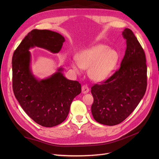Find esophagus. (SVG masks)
I'll use <instances>...</instances> for the list:
<instances>
[{
  "label": "esophagus",
  "instance_id": "obj_1",
  "mask_svg": "<svg viewBox=\"0 0 159 159\" xmlns=\"http://www.w3.org/2000/svg\"><path fill=\"white\" fill-rule=\"evenodd\" d=\"M89 91V88L88 87L87 85H83L82 86V93H88V91Z\"/></svg>",
  "mask_w": 159,
  "mask_h": 159
}]
</instances>
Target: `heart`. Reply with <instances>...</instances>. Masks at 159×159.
<instances>
[{"instance_id": "1", "label": "heart", "mask_w": 159, "mask_h": 159, "mask_svg": "<svg viewBox=\"0 0 159 159\" xmlns=\"http://www.w3.org/2000/svg\"><path fill=\"white\" fill-rule=\"evenodd\" d=\"M77 62H71L75 72L88 68V76L96 82H101L110 76L116 67L119 55L115 50L99 44L84 50L75 57Z\"/></svg>"}]
</instances>
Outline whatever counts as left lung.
Here are the masks:
<instances>
[{"label":"left lung","mask_w":159,"mask_h":159,"mask_svg":"<svg viewBox=\"0 0 159 159\" xmlns=\"http://www.w3.org/2000/svg\"><path fill=\"white\" fill-rule=\"evenodd\" d=\"M122 36L126 40V49L119 69L102 84L91 88L93 118L107 126H115L126 119L138 106L147 88L144 49L130 29H125Z\"/></svg>","instance_id":"left-lung-1"}]
</instances>
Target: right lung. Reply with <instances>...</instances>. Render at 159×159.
<instances>
[{"label":"right lung","mask_w":159,"mask_h":159,"mask_svg":"<svg viewBox=\"0 0 159 159\" xmlns=\"http://www.w3.org/2000/svg\"><path fill=\"white\" fill-rule=\"evenodd\" d=\"M64 41V37L57 32L33 30L13 55L12 82L15 98L32 120L46 128L65 120L73 98L81 93V85L78 81L67 79L62 68L49 78L36 79L30 69L29 49L37 46L58 53Z\"/></svg>","instance_id":"right-lung-1"}]
</instances>
